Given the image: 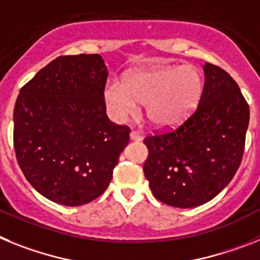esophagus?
<instances>
[{
  "instance_id": "esophagus-1",
  "label": "esophagus",
  "mask_w": 260,
  "mask_h": 260,
  "mask_svg": "<svg viewBox=\"0 0 260 260\" xmlns=\"http://www.w3.org/2000/svg\"><path fill=\"white\" fill-rule=\"evenodd\" d=\"M129 137H131V140H132V141H141V140H143L141 133L137 132V131H132V132H131V135H129Z\"/></svg>"
}]
</instances>
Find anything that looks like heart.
<instances>
[{
  "mask_svg": "<svg viewBox=\"0 0 260 260\" xmlns=\"http://www.w3.org/2000/svg\"><path fill=\"white\" fill-rule=\"evenodd\" d=\"M203 94V78L192 65H169L128 73L124 83L108 81L106 107L115 120L124 121L145 105V116L157 128H171L195 112Z\"/></svg>",
  "mask_w": 260,
  "mask_h": 260,
  "instance_id": "obj_1",
  "label": "heart"
}]
</instances>
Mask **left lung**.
<instances>
[{"label":"left lung","mask_w":260,"mask_h":260,"mask_svg":"<svg viewBox=\"0 0 260 260\" xmlns=\"http://www.w3.org/2000/svg\"><path fill=\"white\" fill-rule=\"evenodd\" d=\"M198 108L170 132L148 136L144 174L153 195L177 208L209 202L233 179L242 161L250 110L229 73L205 62Z\"/></svg>","instance_id":"8db88e82"}]
</instances>
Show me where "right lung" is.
<instances>
[{
    "label": "right lung",
    "instance_id": "right-lung-1",
    "mask_svg": "<svg viewBox=\"0 0 260 260\" xmlns=\"http://www.w3.org/2000/svg\"><path fill=\"white\" fill-rule=\"evenodd\" d=\"M107 68L99 55L60 56L19 91L14 149L26 179L44 198L77 207L102 195L131 129L106 115Z\"/></svg>",
    "mask_w": 260,
    "mask_h": 260
}]
</instances>
